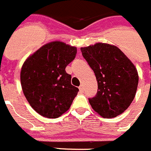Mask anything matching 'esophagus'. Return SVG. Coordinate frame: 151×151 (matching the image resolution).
Instances as JSON below:
<instances>
[{
    "mask_svg": "<svg viewBox=\"0 0 151 151\" xmlns=\"http://www.w3.org/2000/svg\"><path fill=\"white\" fill-rule=\"evenodd\" d=\"M79 89H80V92L81 93L83 92V85H81V86H80V88H79Z\"/></svg>",
    "mask_w": 151,
    "mask_h": 151,
    "instance_id": "1",
    "label": "esophagus"
}]
</instances>
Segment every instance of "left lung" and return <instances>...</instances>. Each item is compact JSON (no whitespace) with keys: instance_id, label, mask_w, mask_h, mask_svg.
<instances>
[{"instance_id":"1","label":"left lung","mask_w":151,"mask_h":151,"mask_svg":"<svg viewBox=\"0 0 151 151\" xmlns=\"http://www.w3.org/2000/svg\"><path fill=\"white\" fill-rule=\"evenodd\" d=\"M80 50L98 83L96 96L88 99L93 110L106 119L123 113L138 88L135 66L119 47L109 44L97 43Z\"/></svg>"}]
</instances>
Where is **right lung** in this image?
<instances>
[{
  "label": "right lung",
  "mask_w": 151,
  "mask_h": 151,
  "mask_svg": "<svg viewBox=\"0 0 151 151\" xmlns=\"http://www.w3.org/2000/svg\"><path fill=\"white\" fill-rule=\"evenodd\" d=\"M77 49L60 41L43 45L24 61L20 83L26 99L39 114L55 119L70 108L79 89L65 71Z\"/></svg>",
  "instance_id": "add662e5"
}]
</instances>
